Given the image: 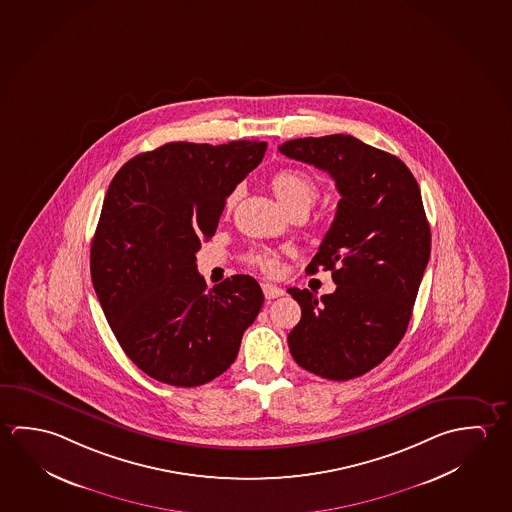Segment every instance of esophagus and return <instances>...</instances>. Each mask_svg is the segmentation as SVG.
I'll return each mask as SVG.
<instances>
[{"instance_id":"34e87169","label":"esophagus","mask_w":512,"mask_h":512,"mask_svg":"<svg viewBox=\"0 0 512 512\" xmlns=\"http://www.w3.org/2000/svg\"><path fill=\"white\" fill-rule=\"evenodd\" d=\"M262 293L266 296V300H275V298L284 296V289L273 284H262Z\"/></svg>"}]
</instances>
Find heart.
Here are the masks:
<instances>
[{
  "instance_id": "1",
  "label": "heart",
  "mask_w": 512,
  "mask_h": 512,
  "mask_svg": "<svg viewBox=\"0 0 512 512\" xmlns=\"http://www.w3.org/2000/svg\"><path fill=\"white\" fill-rule=\"evenodd\" d=\"M271 187L277 194L278 200L284 203L291 212L294 210L307 212L319 194L318 180L300 168L278 169L271 176ZM235 202H237V191L228 196V209H232ZM246 260L253 266L262 269L264 273L273 275V273H277L280 253L269 250V248H257L246 255Z\"/></svg>"
}]
</instances>
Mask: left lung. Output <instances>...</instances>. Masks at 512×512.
Masks as SVG:
<instances>
[{"mask_svg": "<svg viewBox=\"0 0 512 512\" xmlns=\"http://www.w3.org/2000/svg\"><path fill=\"white\" fill-rule=\"evenodd\" d=\"M278 151L327 171L341 194L332 227L307 266V273L332 271L336 291L318 298L309 289H287L302 307L289 350L318 377H361L405 336L430 259L418 182L398 157L352 135L293 139Z\"/></svg>", "mask_w": 512, "mask_h": 512, "instance_id": "obj_1", "label": "left lung"}]
</instances>
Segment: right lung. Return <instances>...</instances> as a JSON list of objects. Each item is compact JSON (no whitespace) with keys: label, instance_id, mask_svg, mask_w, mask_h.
<instances>
[{"label":"right lung","instance_id":"add662e5","mask_svg":"<svg viewBox=\"0 0 512 512\" xmlns=\"http://www.w3.org/2000/svg\"><path fill=\"white\" fill-rule=\"evenodd\" d=\"M266 146L168 143L110 182L91 243L94 291L123 352L162 384L202 386L225 373L264 303L248 275L209 289L196 252Z\"/></svg>","mask_w":512,"mask_h":512}]
</instances>
